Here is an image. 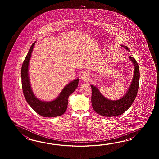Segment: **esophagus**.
<instances>
[{
    "mask_svg": "<svg viewBox=\"0 0 159 159\" xmlns=\"http://www.w3.org/2000/svg\"><path fill=\"white\" fill-rule=\"evenodd\" d=\"M81 79H82V80L85 81V82H88L90 80L89 75H88V73H84L81 75Z\"/></svg>",
    "mask_w": 159,
    "mask_h": 159,
    "instance_id": "obj_1",
    "label": "esophagus"
}]
</instances>
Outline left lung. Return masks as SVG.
<instances>
[{
	"label": "left lung",
	"mask_w": 159,
	"mask_h": 159,
	"mask_svg": "<svg viewBox=\"0 0 159 159\" xmlns=\"http://www.w3.org/2000/svg\"><path fill=\"white\" fill-rule=\"evenodd\" d=\"M121 46L130 51L127 46ZM129 59L135 66L134 75L129 90L121 99L116 101L109 100L102 94L98 88L91 85V103L94 110L98 114L106 117L121 115L131 107L135 101L138 91L140 72L138 64L135 58L129 56Z\"/></svg>",
	"instance_id": "left-lung-1"
}]
</instances>
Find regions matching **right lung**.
<instances>
[{
  "mask_svg": "<svg viewBox=\"0 0 159 159\" xmlns=\"http://www.w3.org/2000/svg\"><path fill=\"white\" fill-rule=\"evenodd\" d=\"M35 43L31 45L21 67V84L24 97L30 107L41 116L47 118L59 116L66 111L68 98L77 88L79 79H75L65 86L59 96L53 101L44 102L36 98L32 90L28 75L29 62Z\"/></svg>",
  "mask_w": 159,
  "mask_h": 159,
  "instance_id": "obj_1",
  "label": "right lung"
}]
</instances>
